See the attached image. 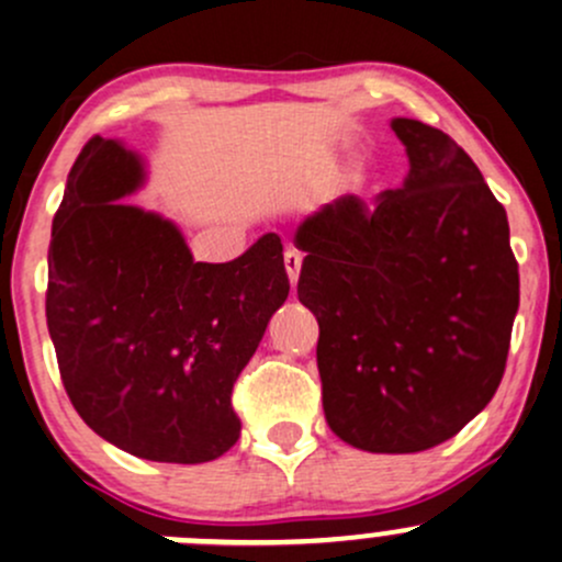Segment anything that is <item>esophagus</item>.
I'll use <instances>...</instances> for the list:
<instances>
[{
  "label": "esophagus",
  "mask_w": 562,
  "mask_h": 562,
  "mask_svg": "<svg viewBox=\"0 0 562 562\" xmlns=\"http://www.w3.org/2000/svg\"><path fill=\"white\" fill-rule=\"evenodd\" d=\"M285 271H288V280H291V285H296L299 274H301V252L291 250V247L285 250Z\"/></svg>",
  "instance_id": "1"
}]
</instances>
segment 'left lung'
Masks as SVG:
<instances>
[{"label":"left lung","mask_w":562,"mask_h":562,"mask_svg":"<svg viewBox=\"0 0 562 562\" xmlns=\"http://www.w3.org/2000/svg\"><path fill=\"white\" fill-rule=\"evenodd\" d=\"M409 175L296 228L299 301L317 317L323 412L366 452H423L490 404L509 356L519 274L506 210L452 137L393 117Z\"/></svg>","instance_id":"left-lung-1"}]
</instances>
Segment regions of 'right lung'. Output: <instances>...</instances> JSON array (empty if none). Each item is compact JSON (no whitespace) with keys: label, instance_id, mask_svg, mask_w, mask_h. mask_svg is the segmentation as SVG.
<instances>
[{"label":"right lung","instance_id":"right-lung-1","mask_svg":"<svg viewBox=\"0 0 562 562\" xmlns=\"http://www.w3.org/2000/svg\"><path fill=\"white\" fill-rule=\"evenodd\" d=\"M145 180L123 142L82 147L53 217L47 330L88 428L137 458L206 463L239 439L234 382L291 291L282 241L193 261L172 221L126 204Z\"/></svg>","mask_w":562,"mask_h":562}]
</instances>
